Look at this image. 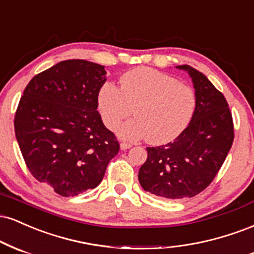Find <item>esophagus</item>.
Returning a JSON list of instances; mask_svg holds the SVG:
<instances>
[{
	"label": "esophagus",
	"mask_w": 254,
	"mask_h": 254,
	"mask_svg": "<svg viewBox=\"0 0 254 254\" xmlns=\"http://www.w3.org/2000/svg\"><path fill=\"white\" fill-rule=\"evenodd\" d=\"M132 147V145L130 144H128V142H121L120 144V148L122 151H126V150H128V148H130Z\"/></svg>",
	"instance_id": "esophagus-1"
}]
</instances>
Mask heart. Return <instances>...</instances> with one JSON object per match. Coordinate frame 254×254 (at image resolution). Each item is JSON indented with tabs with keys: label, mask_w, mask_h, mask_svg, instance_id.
Masks as SVG:
<instances>
[{
	"label": "heart",
	"mask_w": 254,
	"mask_h": 254,
	"mask_svg": "<svg viewBox=\"0 0 254 254\" xmlns=\"http://www.w3.org/2000/svg\"><path fill=\"white\" fill-rule=\"evenodd\" d=\"M121 89L112 83L101 86L97 109L104 126L118 129L121 122L132 115L120 129L125 139L146 138L152 145H164L177 139L195 115L196 94L192 88L151 67H136L124 73Z\"/></svg>",
	"instance_id": "obj_1"
}]
</instances>
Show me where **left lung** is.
I'll return each instance as SVG.
<instances>
[{
    "instance_id": "1",
    "label": "left lung",
    "mask_w": 254,
    "mask_h": 254,
    "mask_svg": "<svg viewBox=\"0 0 254 254\" xmlns=\"http://www.w3.org/2000/svg\"><path fill=\"white\" fill-rule=\"evenodd\" d=\"M195 88V115L172 142L146 147L147 160L139 170L145 191L168 199L193 197L213 182L234 140L232 113L226 98L203 73L180 65Z\"/></svg>"
}]
</instances>
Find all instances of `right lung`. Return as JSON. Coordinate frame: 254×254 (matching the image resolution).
Listing matches in <instances>:
<instances>
[{
	"mask_svg": "<svg viewBox=\"0 0 254 254\" xmlns=\"http://www.w3.org/2000/svg\"><path fill=\"white\" fill-rule=\"evenodd\" d=\"M104 66L83 59L31 79L15 113V136L33 177L64 197L94 189L120 145L97 112Z\"/></svg>",
	"mask_w": 254,
	"mask_h": 254,
	"instance_id": "right-lung-1",
	"label": "right lung"
}]
</instances>
